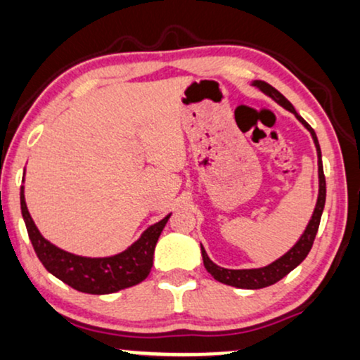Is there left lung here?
Masks as SVG:
<instances>
[{"label":"left lung","mask_w":360,"mask_h":360,"mask_svg":"<svg viewBox=\"0 0 360 360\" xmlns=\"http://www.w3.org/2000/svg\"><path fill=\"white\" fill-rule=\"evenodd\" d=\"M253 86L261 89L264 94H268L271 99L276 101L279 105H283L284 109L292 112V114L297 117V120H300V122L311 132L312 140H314V143H316V150H317V165H319V197H317V203H316L314 213H312L309 225H307L306 231L302 233L300 241H297L286 255L274 261V263L264 266V268H259V269L220 268V266H217L212 259L208 258L207 251H205L202 246L203 264H205V268H207V271L212 274L217 281L228 284V286L243 288V289H261L266 286H271V284L278 283L279 279H283L286 274L291 273L297 264H301L302 261H304V258L309 255V251L312 248V243H314L316 233H317V230H319L321 217H323V210H324V203H326V176H324V170H323V160H321V147H319V142H317L314 129H312L311 125L307 124L296 110H294L291 102H289L286 97H284L279 91H276L273 86H269L268 82L255 81Z\"/></svg>","instance_id":"1"}]
</instances>
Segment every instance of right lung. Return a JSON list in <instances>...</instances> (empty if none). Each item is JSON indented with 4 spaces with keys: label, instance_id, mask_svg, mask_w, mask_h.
<instances>
[{
    "label": "right lung",
    "instance_id": "1",
    "mask_svg": "<svg viewBox=\"0 0 360 360\" xmlns=\"http://www.w3.org/2000/svg\"><path fill=\"white\" fill-rule=\"evenodd\" d=\"M21 213L32 248L44 268L63 283L87 294H110L142 283L150 273L158 236L170 218V214H167L163 220L148 226L142 236L122 253L109 258H84L68 253L44 240L27 212L22 186Z\"/></svg>",
    "mask_w": 360,
    "mask_h": 360
}]
</instances>
